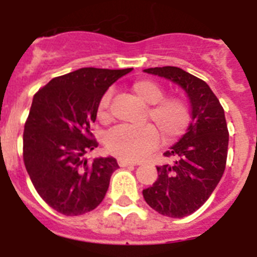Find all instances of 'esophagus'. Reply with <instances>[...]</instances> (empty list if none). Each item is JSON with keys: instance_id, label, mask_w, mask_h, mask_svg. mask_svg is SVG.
<instances>
[{"instance_id": "34e87169", "label": "esophagus", "mask_w": 257, "mask_h": 257, "mask_svg": "<svg viewBox=\"0 0 257 257\" xmlns=\"http://www.w3.org/2000/svg\"><path fill=\"white\" fill-rule=\"evenodd\" d=\"M118 165L121 166V167H127V166H135V163L126 160H118Z\"/></svg>"}]
</instances>
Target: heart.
<instances>
[{
    "mask_svg": "<svg viewBox=\"0 0 257 257\" xmlns=\"http://www.w3.org/2000/svg\"><path fill=\"white\" fill-rule=\"evenodd\" d=\"M134 94L143 103L148 104V117L153 124L142 127L117 126L105 138V147L121 160L139 161L160 143V134L166 143H172L187 133L192 117L189 106L178 96H165V91L152 79H138L131 86ZM112 91L106 90L97 104V118L109 119V105ZM160 133H158V131Z\"/></svg>",
    "mask_w": 257,
    "mask_h": 257,
    "instance_id": "1",
    "label": "heart"
}]
</instances>
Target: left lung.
I'll list each match as a JSON object with an SVG mask.
<instances>
[{
    "label": "left lung",
    "mask_w": 257,
    "mask_h": 257,
    "mask_svg": "<svg viewBox=\"0 0 257 257\" xmlns=\"http://www.w3.org/2000/svg\"><path fill=\"white\" fill-rule=\"evenodd\" d=\"M145 73L163 77L180 86L190 103L192 122L166 152L172 165L157 166L158 179L143 190L145 202L161 215L188 216L212 194L225 170L229 133L224 109L210 86L178 67L148 68Z\"/></svg>",
    "instance_id": "left-lung-1"
}]
</instances>
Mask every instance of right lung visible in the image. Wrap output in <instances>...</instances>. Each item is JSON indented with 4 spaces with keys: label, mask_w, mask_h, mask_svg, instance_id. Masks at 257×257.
<instances>
[{
    "label": "right lung",
    "mask_w": 257,
    "mask_h": 257,
    "mask_svg": "<svg viewBox=\"0 0 257 257\" xmlns=\"http://www.w3.org/2000/svg\"><path fill=\"white\" fill-rule=\"evenodd\" d=\"M127 69L81 68L52 78L33 96L23 135L27 172L41 198L67 216L100 205L118 163L113 157L88 162L97 142L90 124L104 92Z\"/></svg>",
    "instance_id": "add662e5"
}]
</instances>
